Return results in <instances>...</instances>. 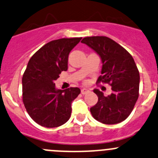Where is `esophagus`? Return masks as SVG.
<instances>
[{
    "label": "esophagus",
    "mask_w": 158,
    "mask_h": 158,
    "mask_svg": "<svg viewBox=\"0 0 158 158\" xmlns=\"http://www.w3.org/2000/svg\"><path fill=\"white\" fill-rule=\"evenodd\" d=\"M88 92H89V90L88 89H86V88H83V89H81V94H85Z\"/></svg>",
    "instance_id": "obj_1"
}]
</instances>
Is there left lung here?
Wrapping results in <instances>:
<instances>
[{
	"label": "left lung",
	"instance_id": "obj_1",
	"mask_svg": "<svg viewBox=\"0 0 158 158\" xmlns=\"http://www.w3.org/2000/svg\"><path fill=\"white\" fill-rule=\"evenodd\" d=\"M100 56L102 75L97 82L112 86V94L105 96L94 89L97 104L90 109L92 116L104 124L124 121L134 108L139 97V73L133 56L114 40L106 36L85 37L81 41Z\"/></svg>",
	"mask_w": 158,
	"mask_h": 158
}]
</instances>
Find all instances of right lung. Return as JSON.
I'll return each mask as SVG.
<instances>
[{
	"mask_svg": "<svg viewBox=\"0 0 158 158\" xmlns=\"http://www.w3.org/2000/svg\"><path fill=\"white\" fill-rule=\"evenodd\" d=\"M82 38L60 39L40 48L31 57L22 77V98L27 112L39 125L62 126L71 114V103L80 88L56 89V80L67 71L68 56Z\"/></svg>",
	"mask_w": 158,
	"mask_h": 158,
	"instance_id": "1",
	"label": "right lung"
}]
</instances>
